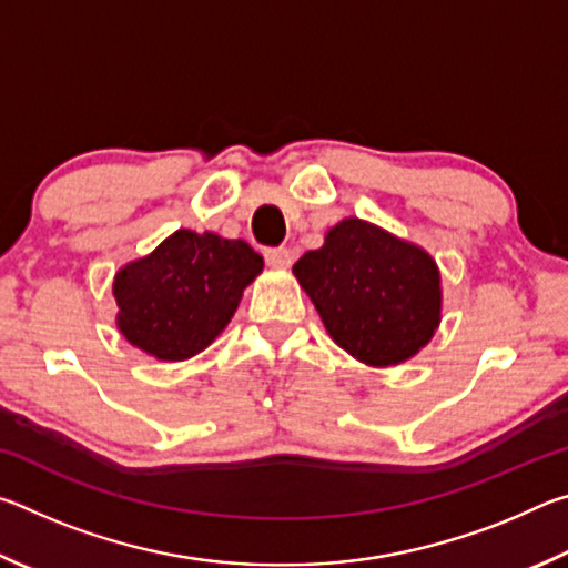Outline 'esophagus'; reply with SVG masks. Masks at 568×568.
<instances>
[{
  "instance_id": "esophagus-1",
  "label": "esophagus",
  "mask_w": 568,
  "mask_h": 568,
  "mask_svg": "<svg viewBox=\"0 0 568 568\" xmlns=\"http://www.w3.org/2000/svg\"><path fill=\"white\" fill-rule=\"evenodd\" d=\"M265 261L271 267H287L293 263V253L287 247H267L265 250Z\"/></svg>"
}]
</instances>
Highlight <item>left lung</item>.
I'll return each mask as SVG.
<instances>
[{
  "mask_svg": "<svg viewBox=\"0 0 568 568\" xmlns=\"http://www.w3.org/2000/svg\"><path fill=\"white\" fill-rule=\"evenodd\" d=\"M293 273L331 338L368 365L416 355L440 321V277L430 255L363 220L348 217Z\"/></svg>",
  "mask_w": 568,
  "mask_h": 568,
  "instance_id": "1",
  "label": "left lung"
}]
</instances>
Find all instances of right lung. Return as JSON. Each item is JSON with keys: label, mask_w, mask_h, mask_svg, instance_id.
Masks as SVG:
<instances>
[{"label": "right lung", "mask_w": 568, "mask_h": 568, "mask_svg": "<svg viewBox=\"0 0 568 568\" xmlns=\"http://www.w3.org/2000/svg\"><path fill=\"white\" fill-rule=\"evenodd\" d=\"M261 271L245 240L178 230L114 277L120 331L160 361H185L215 341Z\"/></svg>", "instance_id": "add662e5"}]
</instances>
